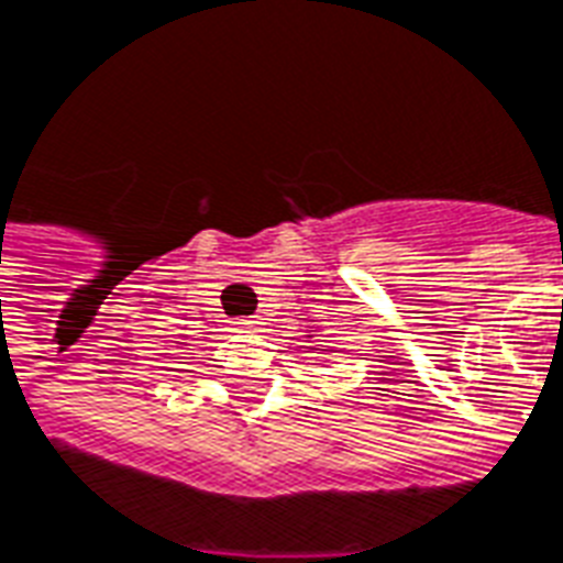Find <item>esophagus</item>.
I'll list each match as a JSON object with an SVG mask.
<instances>
[{"instance_id": "1", "label": "esophagus", "mask_w": 563, "mask_h": 563, "mask_svg": "<svg viewBox=\"0 0 563 563\" xmlns=\"http://www.w3.org/2000/svg\"><path fill=\"white\" fill-rule=\"evenodd\" d=\"M256 324H260V321L253 319V316H244V319H235L233 321L235 330H256Z\"/></svg>"}]
</instances>
